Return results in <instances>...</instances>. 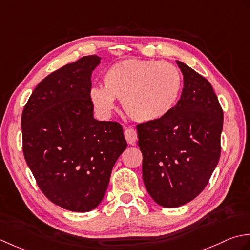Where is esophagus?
Instances as JSON below:
<instances>
[{
    "instance_id": "esophagus-1",
    "label": "esophagus",
    "mask_w": 250,
    "mask_h": 250,
    "mask_svg": "<svg viewBox=\"0 0 250 250\" xmlns=\"http://www.w3.org/2000/svg\"><path fill=\"white\" fill-rule=\"evenodd\" d=\"M124 135H125V139L126 141L128 142L129 145H135L137 138H138V136H137V131L132 128H125L124 129Z\"/></svg>"
}]
</instances>
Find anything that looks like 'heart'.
Returning a JSON list of instances; mask_svg holds the SVG:
<instances>
[{
  "label": "heart",
  "mask_w": 250,
  "mask_h": 250,
  "mask_svg": "<svg viewBox=\"0 0 250 250\" xmlns=\"http://www.w3.org/2000/svg\"><path fill=\"white\" fill-rule=\"evenodd\" d=\"M104 88L95 86L89 99L97 112L109 118L115 99L125 113L139 123H151L174 108L182 87V76L174 64L159 60H127L115 63L104 74Z\"/></svg>",
  "instance_id": "1"
}]
</instances>
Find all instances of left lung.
<instances>
[{
	"label": "left lung",
	"mask_w": 250,
	"mask_h": 250,
	"mask_svg": "<svg viewBox=\"0 0 250 250\" xmlns=\"http://www.w3.org/2000/svg\"><path fill=\"white\" fill-rule=\"evenodd\" d=\"M176 61L183 75L179 101L163 119L137 126L146 189L165 208L185 205L205 189L220 157L223 127L210 83Z\"/></svg>",
	"instance_id": "left-lung-1"
}]
</instances>
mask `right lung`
I'll use <instances>...</instances> for the list:
<instances>
[{
    "instance_id": "add662e5",
    "label": "right lung",
    "mask_w": 250,
    "mask_h": 250,
    "mask_svg": "<svg viewBox=\"0 0 250 250\" xmlns=\"http://www.w3.org/2000/svg\"><path fill=\"white\" fill-rule=\"evenodd\" d=\"M100 59L85 56L47 75L21 116L23 155L41 191L75 212L101 203L127 146L119 123L94 118L90 76Z\"/></svg>"
}]
</instances>
